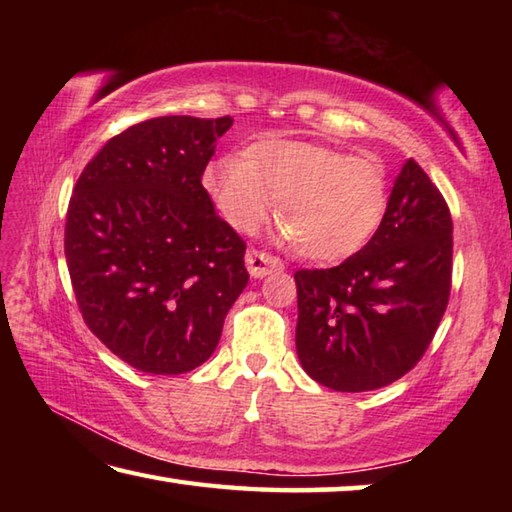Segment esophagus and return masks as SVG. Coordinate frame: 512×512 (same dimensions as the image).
Masks as SVG:
<instances>
[{"instance_id":"obj_1","label":"esophagus","mask_w":512,"mask_h":512,"mask_svg":"<svg viewBox=\"0 0 512 512\" xmlns=\"http://www.w3.org/2000/svg\"><path fill=\"white\" fill-rule=\"evenodd\" d=\"M246 266H248V273L253 277H266L271 271H280L282 262L277 257L264 253V250L250 248L246 253Z\"/></svg>"}]
</instances>
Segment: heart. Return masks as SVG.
<instances>
[{
  "label": "heart",
  "instance_id": "heart-1",
  "mask_svg": "<svg viewBox=\"0 0 512 512\" xmlns=\"http://www.w3.org/2000/svg\"><path fill=\"white\" fill-rule=\"evenodd\" d=\"M205 185L241 232L257 230L280 201L282 239L318 262L359 253L388 205L386 167L375 155L296 140H264L246 155H221L207 167Z\"/></svg>",
  "mask_w": 512,
  "mask_h": 512
}]
</instances>
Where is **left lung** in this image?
<instances>
[{
	"label": "left lung",
	"instance_id": "left-lung-1",
	"mask_svg": "<svg viewBox=\"0 0 512 512\" xmlns=\"http://www.w3.org/2000/svg\"><path fill=\"white\" fill-rule=\"evenodd\" d=\"M452 230L443 194L406 160L375 237L339 266L296 273V350L311 379L375 391L422 359L452 291Z\"/></svg>",
	"mask_w": 512,
	"mask_h": 512
}]
</instances>
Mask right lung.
<instances>
[{"mask_svg":"<svg viewBox=\"0 0 512 512\" xmlns=\"http://www.w3.org/2000/svg\"><path fill=\"white\" fill-rule=\"evenodd\" d=\"M230 117H155L106 142L76 180L65 259L90 332L151 375L212 357L246 289V244L214 212L203 171Z\"/></svg>","mask_w":512,"mask_h":512,"instance_id":"obj_1","label":"right lung"}]
</instances>
